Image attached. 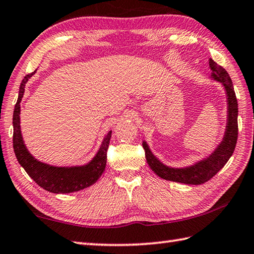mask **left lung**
Here are the masks:
<instances>
[{
    "mask_svg": "<svg viewBox=\"0 0 254 254\" xmlns=\"http://www.w3.org/2000/svg\"><path fill=\"white\" fill-rule=\"evenodd\" d=\"M209 67L212 71V78L223 84L228 97V123L225 136L220 145L207 160L186 168H171L163 165L153 155L147 144L143 142L147 164L156 175L166 181L188 184V185H200L206 183L226 165L236 148L238 140V101L231 78L226 69L217 64L212 59H209Z\"/></svg>",
    "mask_w": 254,
    "mask_h": 254,
    "instance_id": "8db88e82",
    "label": "left lung"
}]
</instances>
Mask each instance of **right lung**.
I'll return each instance as SVG.
<instances>
[{"label": "right lung", "mask_w": 254, "mask_h": 254, "mask_svg": "<svg viewBox=\"0 0 254 254\" xmlns=\"http://www.w3.org/2000/svg\"><path fill=\"white\" fill-rule=\"evenodd\" d=\"M35 71L24 77L21 86H19L17 102L14 108L13 147L15 155L29 177H32L33 181L44 190L54 193H68L84 190L96 183L104 172L107 165V152L112 132H108L101 144L100 150L87 165L77 167H56L35 160L28 153L27 148L25 147L21 133V126H19V113H21L19 102H21L25 91V83L28 81V79L33 76Z\"/></svg>", "instance_id": "obj_1"}]
</instances>
